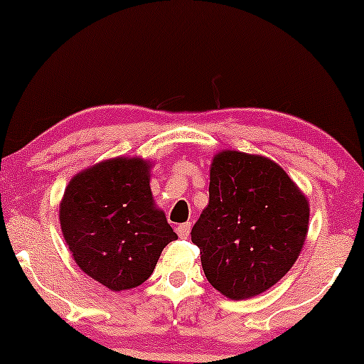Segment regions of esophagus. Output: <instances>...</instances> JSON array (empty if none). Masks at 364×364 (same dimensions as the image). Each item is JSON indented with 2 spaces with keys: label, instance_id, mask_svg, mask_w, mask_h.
Instances as JSON below:
<instances>
[{
  "label": "esophagus",
  "instance_id": "obj_1",
  "mask_svg": "<svg viewBox=\"0 0 364 364\" xmlns=\"http://www.w3.org/2000/svg\"><path fill=\"white\" fill-rule=\"evenodd\" d=\"M190 228H191V224H190V223H183V224H179L178 228H176L178 236H179V237H183V240H185V237L190 236Z\"/></svg>",
  "mask_w": 364,
  "mask_h": 364
}]
</instances>
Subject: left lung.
Listing matches in <instances>:
<instances>
[{
    "instance_id": "obj_1",
    "label": "left lung",
    "mask_w": 364,
    "mask_h": 364,
    "mask_svg": "<svg viewBox=\"0 0 364 364\" xmlns=\"http://www.w3.org/2000/svg\"><path fill=\"white\" fill-rule=\"evenodd\" d=\"M310 203L270 159L223 150L210 166L208 205L191 229L207 281L246 299L270 289L298 260Z\"/></svg>"
}]
</instances>
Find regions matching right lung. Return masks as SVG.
Instances as JSON below:
<instances>
[{
  "label": "right lung",
  "instance_id": "1",
  "mask_svg": "<svg viewBox=\"0 0 364 364\" xmlns=\"http://www.w3.org/2000/svg\"><path fill=\"white\" fill-rule=\"evenodd\" d=\"M150 166L140 157L109 159L73 176L63 195L60 224L73 260L111 291L144 284L178 240L154 203Z\"/></svg>",
  "mask_w": 364,
  "mask_h": 364
}]
</instances>
